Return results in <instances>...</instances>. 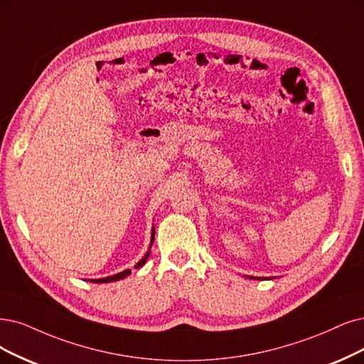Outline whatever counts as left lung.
<instances>
[{
    "label": "left lung",
    "mask_w": 364,
    "mask_h": 364,
    "mask_svg": "<svg viewBox=\"0 0 364 364\" xmlns=\"http://www.w3.org/2000/svg\"><path fill=\"white\" fill-rule=\"evenodd\" d=\"M252 279H259V280H261V277H252ZM264 279H265V277H264Z\"/></svg>",
    "instance_id": "obj_1"
}]
</instances>
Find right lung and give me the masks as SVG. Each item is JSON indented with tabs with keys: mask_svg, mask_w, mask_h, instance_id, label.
Instances as JSON below:
<instances>
[{
	"mask_svg": "<svg viewBox=\"0 0 364 364\" xmlns=\"http://www.w3.org/2000/svg\"><path fill=\"white\" fill-rule=\"evenodd\" d=\"M154 228H153V231H151V243H150V249H151V245H153V241H154ZM148 257H150V250H148L146 253H145V257L134 265V268H139V267H142L144 264H145V261L148 259ZM130 272L132 270H124V272H121V273H117V274H114V276H109V277H103V279H91L90 282H94V284H107V282H115V280H119V279H124L126 276H129L130 274Z\"/></svg>",
	"mask_w": 364,
	"mask_h": 364,
	"instance_id": "obj_1",
	"label": "right lung"
}]
</instances>
